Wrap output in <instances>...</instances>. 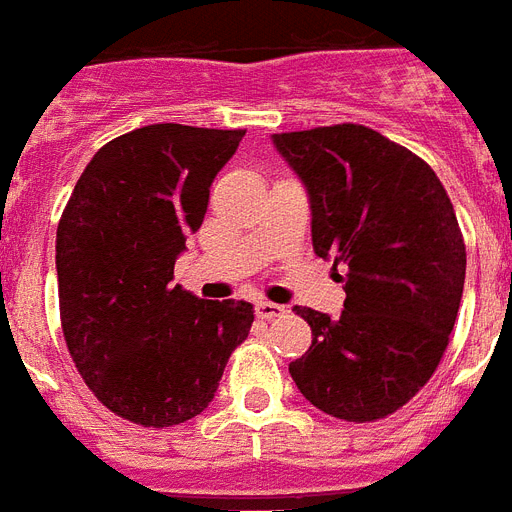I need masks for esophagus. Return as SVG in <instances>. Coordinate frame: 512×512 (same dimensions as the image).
<instances>
[{
    "mask_svg": "<svg viewBox=\"0 0 512 512\" xmlns=\"http://www.w3.org/2000/svg\"><path fill=\"white\" fill-rule=\"evenodd\" d=\"M285 312H288L285 306L272 304V301H259V304H256V317H259V320H277V317H282Z\"/></svg>",
    "mask_w": 512,
    "mask_h": 512,
    "instance_id": "esophagus-1",
    "label": "esophagus"
}]
</instances>
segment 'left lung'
<instances>
[{
  "label": "left lung",
  "mask_w": 512,
  "mask_h": 512,
  "mask_svg": "<svg viewBox=\"0 0 512 512\" xmlns=\"http://www.w3.org/2000/svg\"><path fill=\"white\" fill-rule=\"evenodd\" d=\"M312 203L320 259L346 267L338 320L296 306L312 346L290 362L298 391L338 420L402 410L447 351L465 285V243L423 158L362 124L272 137Z\"/></svg>",
  "instance_id": "left-lung-1"
}]
</instances>
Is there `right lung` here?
<instances>
[{
	"instance_id": "right-lung-1",
	"label": "right lung",
	"mask_w": 512,
	"mask_h": 512,
	"mask_svg": "<svg viewBox=\"0 0 512 512\" xmlns=\"http://www.w3.org/2000/svg\"><path fill=\"white\" fill-rule=\"evenodd\" d=\"M245 129L150 124L102 145L57 224L60 322L76 370L118 418L169 428L214 399L253 306L171 285L211 182Z\"/></svg>"
}]
</instances>
